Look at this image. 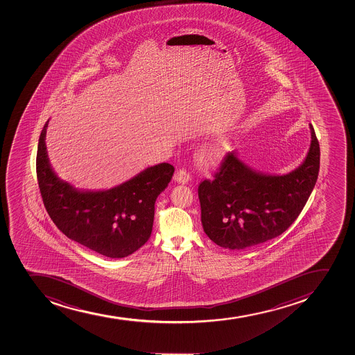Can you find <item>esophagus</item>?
Returning <instances> with one entry per match:
<instances>
[{
  "label": "esophagus",
  "instance_id": "34e87169",
  "mask_svg": "<svg viewBox=\"0 0 355 355\" xmlns=\"http://www.w3.org/2000/svg\"><path fill=\"white\" fill-rule=\"evenodd\" d=\"M175 182H178V184H187V182L191 180V177H189V173L186 171V170L182 169L178 170L177 171L176 175H175Z\"/></svg>",
  "mask_w": 355,
  "mask_h": 355
}]
</instances>
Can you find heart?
<instances>
[{
	"label": "heart",
	"mask_w": 355,
	"mask_h": 355,
	"mask_svg": "<svg viewBox=\"0 0 355 355\" xmlns=\"http://www.w3.org/2000/svg\"><path fill=\"white\" fill-rule=\"evenodd\" d=\"M227 152L223 141L208 142L200 150V159L203 164L208 166H217L222 162Z\"/></svg>",
	"instance_id": "1"
}]
</instances>
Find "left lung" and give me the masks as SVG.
Wrapping results in <instances>:
<instances>
[{
  "label": "left lung",
  "mask_w": 355,
  "mask_h": 355,
  "mask_svg": "<svg viewBox=\"0 0 355 355\" xmlns=\"http://www.w3.org/2000/svg\"><path fill=\"white\" fill-rule=\"evenodd\" d=\"M285 175L262 173L229 153L214 180L199 185L201 223L210 240L227 250H246L279 236L297 220L318 180L320 144Z\"/></svg>",
  "instance_id": "8db88e82"
}]
</instances>
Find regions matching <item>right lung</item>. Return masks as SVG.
<instances>
[{"instance_id": "obj_1", "label": "right lung", "mask_w": 355, "mask_h": 355, "mask_svg": "<svg viewBox=\"0 0 355 355\" xmlns=\"http://www.w3.org/2000/svg\"><path fill=\"white\" fill-rule=\"evenodd\" d=\"M48 122L37 153V182L48 215L69 239L103 257L122 259L135 253L152 234L156 199L175 168L159 163L112 189H76L51 168L46 147Z\"/></svg>"}]
</instances>
